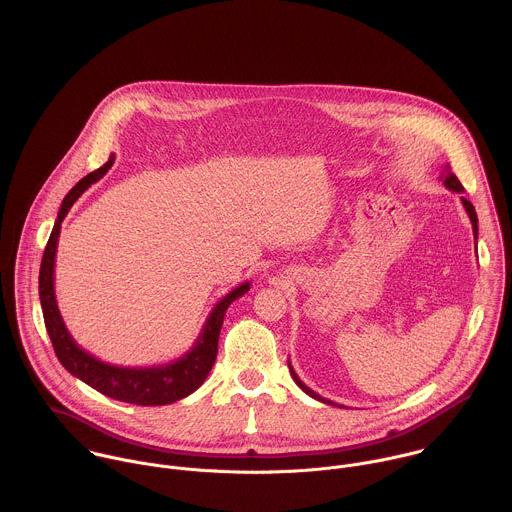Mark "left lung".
I'll list each match as a JSON object with an SVG mask.
<instances>
[{
	"label": "left lung",
	"instance_id": "8db88e82",
	"mask_svg": "<svg viewBox=\"0 0 512 512\" xmlns=\"http://www.w3.org/2000/svg\"><path fill=\"white\" fill-rule=\"evenodd\" d=\"M443 175H441V179H443V185H445V189H449V191H453V193H463V185L459 183V179L451 173V167L447 165V167H443ZM461 203H463V207H465V211H467V215H469V220H471V226H473V236H475V244H477V234H479V222H477V213H475V207L465 199V197H461ZM477 248V246H475ZM290 366V372H292V378L295 380V384L307 394V396H311V398H315V400H319V402H323V404H329V406H339V408H343L341 404H335V402H331V400H327V398H323V396H319L317 392H313L309 386H305L301 380H299V376L295 374V370H293L292 363H288Z\"/></svg>",
	"mask_w": 512,
	"mask_h": 512
}]
</instances>
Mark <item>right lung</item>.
<instances>
[{
    "mask_svg": "<svg viewBox=\"0 0 512 512\" xmlns=\"http://www.w3.org/2000/svg\"><path fill=\"white\" fill-rule=\"evenodd\" d=\"M114 155L96 171L82 177L69 195L63 199L53 232L45 246V254L39 270V299L45 317V327L55 347L57 359L73 376L92 386L104 396L120 402H130L138 406H165L193 394L209 376L219 353V335L222 319L230 303L250 290V282L240 284L232 292L226 293L209 313L203 331L199 333L195 345L177 361L159 366H116L104 363L76 345L57 305L55 297V256L61 234V222L71 211L74 201L96 183L112 167Z\"/></svg>",
    "mask_w": 512,
    "mask_h": 512,
    "instance_id": "right-lung-1",
    "label": "right lung"
}]
</instances>
